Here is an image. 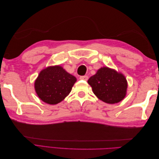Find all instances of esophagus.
I'll return each instance as SVG.
<instances>
[{"instance_id":"obj_1","label":"esophagus","mask_w":159,"mask_h":159,"mask_svg":"<svg viewBox=\"0 0 159 159\" xmlns=\"http://www.w3.org/2000/svg\"><path fill=\"white\" fill-rule=\"evenodd\" d=\"M80 79L81 80H84V81H87L88 80V76L87 75H84V76H80Z\"/></svg>"}]
</instances>
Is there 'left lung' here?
<instances>
[{"label":"left lung","instance_id":"1","mask_svg":"<svg viewBox=\"0 0 159 159\" xmlns=\"http://www.w3.org/2000/svg\"><path fill=\"white\" fill-rule=\"evenodd\" d=\"M93 93L100 99L109 104L122 101L127 93V81L121 73L107 67L99 69L88 80Z\"/></svg>","mask_w":159,"mask_h":159}]
</instances>
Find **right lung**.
Segmentation results:
<instances>
[{"instance_id":"obj_1","label":"right lung","mask_w":159,"mask_h":159,"mask_svg":"<svg viewBox=\"0 0 159 159\" xmlns=\"http://www.w3.org/2000/svg\"><path fill=\"white\" fill-rule=\"evenodd\" d=\"M76 80L75 77L60 66H49L40 72L35 81L34 88L42 101L56 105L68 95Z\"/></svg>"}]
</instances>
